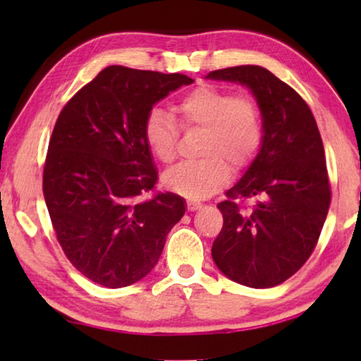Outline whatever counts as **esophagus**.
<instances>
[{"mask_svg":"<svg viewBox=\"0 0 361 361\" xmlns=\"http://www.w3.org/2000/svg\"><path fill=\"white\" fill-rule=\"evenodd\" d=\"M202 204H200V202H195V200H189V202H188V209L189 210H191V212H195V210H200V209H202Z\"/></svg>","mask_w":361,"mask_h":361,"instance_id":"esophagus-1","label":"esophagus"}]
</instances>
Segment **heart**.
Segmentation results:
<instances>
[{
    "instance_id": "obj_1",
    "label": "heart",
    "mask_w": 361,
    "mask_h": 361,
    "mask_svg": "<svg viewBox=\"0 0 361 361\" xmlns=\"http://www.w3.org/2000/svg\"><path fill=\"white\" fill-rule=\"evenodd\" d=\"M183 129L202 130L197 161L183 162L164 175V185L188 199H205L229 178V167L245 169L258 151L262 119L256 103L213 85H200L176 105ZM145 142L164 164L176 157L178 129L172 116L152 109L143 127Z\"/></svg>"
}]
</instances>
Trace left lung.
<instances>
[{"label":"left lung","instance_id":"left-lung-1","mask_svg":"<svg viewBox=\"0 0 361 361\" xmlns=\"http://www.w3.org/2000/svg\"><path fill=\"white\" fill-rule=\"evenodd\" d=\"M205 79L245 85L262 119L258 154L218 204L224 223L213 261L237 283L271 288L309 259L328 215L331 191L319 127L296 90L262 66H232ZM237 197L255 198L254 209L240 211Z\"/></svg>","mask_w":361,"mask_h":361}]
</instances>
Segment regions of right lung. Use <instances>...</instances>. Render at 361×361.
I'll return each instance as SVG.
<instances>
[{
  "instance_id": "1",
  "label": "right lung",
  "mask_w": 361,
  "mask_h": 361,
  "mask_svg": "<svg viewBox=\"0 0 361 361\" xmlns=\"http://www.w3.org/2000/svg\"><path fill=\"white\" fill-rule=\"evenodd\" d=\"M194 79L113 65L66 103L49 142L42 191L59 243L82 276L122 288L157 264L185 199L156 191L143 127Z\"/></svg>"
}]
</instances>
